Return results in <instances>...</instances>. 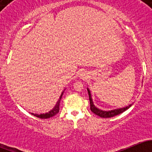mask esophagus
<instances>
[{
	"label": "esophagus",
	"instance_id": "esophagus-1",
	"mask_svg": "<svg viewBox=\"0 0 152 152\" xmlns=\"http://www.w3.org/2000/svg\"><path fill=\"white\" fill-rule=\"evenodd\" d=\"M87 73H82V74H81V78H82V79H87Z\"/></svg>",
	"mask_w": 152,
	"mask_h": 152
}]
</instances>
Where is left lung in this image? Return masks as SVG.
I'll use <instances>...</instances> for the list:
<instances>
[{
	"mask_svg": "<svg viewBox=\"0 0 152 152\" xmlns=\"http://www.w3.org/2000/svg\"><path fill=\"white\" fill-rule=\"evenodd\" d=\"M87 92H88L89 99H90V110H91V111L93 112L94 114L100 116L101 118H112V117H113V116L118 115L124 113V111H126L127 109H129L132 106V104H130V105L127 106V107H124V108L116 109V110H110V111H103V110H99V109H98L97 107H95V105L93 104V101H92L91 94H90V90H89L88 88H87Z\"/></svg>",
	"mask_w": 152,
	"mask_h": 152,
	"instance_id": "8db88e82",
	"label": "left lung"
}]
</instances>
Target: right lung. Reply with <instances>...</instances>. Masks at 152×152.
I'll return each mask as SVG.
<instances>
[{"instance_id": "right-lung-1", "label": "right lung", "mask_w": 152, "mask_h": 152, "mask_svg": "<svg viewBox=\"0 0 152 152\" xmlns=\"http://www.w3.org/2000/svg\"><path fill=\"white\" fill-rule=\"evenodd\" d=\"M62 94H63V92H62V95L60 96V98H59V99L58 100V102H57V103H56V106H55V107H53V110H50V112L45 113V114L38 115V114H34V113H31V115H34V116H36V117L39 118H42V119L49 118H51V117H53V116H54L55 115L57 114V113H59V104H60V101H61V99H62Z\"/></svg>"}]
</instances>
